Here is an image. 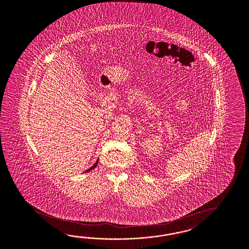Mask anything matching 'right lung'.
I'll return each mask as SVG.
<instances>
[{"label": "right lung", "mask_w": 249, "mask_h": 249, "mask_svg": "<svg viewBox=\"0 0 249 249\" xmlns=\"http://www.w3.org/2000/svg\"><path fill=\"white\" fill-rule=\"evenodd\" d=\"M98 162H99V160H97V161H96V163H95L93 166H91V167L89 168V169H87L86 171H84V173H85V172H89V171H90V170H92V169H94V168L97 167V165H98Z\"/></svg>", "instance_id": "right-lung-1"}]
</instances>
